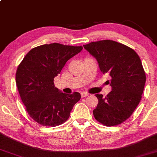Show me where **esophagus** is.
I'll list each match as a JSON object with an SVG mask.
<instances>
[{
  "mask_svg": "<svg viewBox=\"0 0 157 157\" xmlns=\"http://www.w3.org/2000/svg\"><path fill=\"white\" fill-rule=\"evenodd\" d=\"M80 94H81V97H82V98H83V97H86L89 96V94L86 93V92H81Z\"/></svg>",
  "mask_w": 157,
  "mask_h": 157,
  "instance_id": "esophagus-1",
  "label": "esophagus"
}]
</instances>
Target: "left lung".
<instances>
[{
	"mask_svg": "<svg viewBox=\"0 0 157 157\" xmlns=\"http://www.w3.org/2000/svg\"><path fill=\"white\" fill-rule=\"evenodd\" d=\"M83 47L96 58L102 73L111 77V92L106 97L95 94L98 104L93 111L94 118L105 126L120 125L130 117L141 100L146 81L141 60L134 49L110 40Z\"/></svg>",
	"mask_w": 157,
	"mask_h": 157,
	"instance_id": "8db88e82",
	"label": "left lung"
}]
</instances>
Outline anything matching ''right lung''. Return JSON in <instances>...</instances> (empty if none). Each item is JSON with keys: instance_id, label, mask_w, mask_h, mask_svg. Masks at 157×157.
<instances>
[{"instance_id": "1", "label": "right lung", "mask_w": 157, "mask_h": 157, "mask_svg": "<svg viewBox=\"0 0 157 157\" xmlns=\"http://www.w3.org/2000/svg\"><path fill=\"white\" fill-rule=\"evenodd\" d=\"M82 46L44 44L30 50L16 71V85L29 116L44 126L60 125L68 120L80 94H67L55 86L54 78Z\"/></svg>"}]
</instances>
